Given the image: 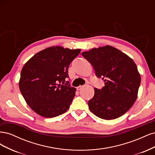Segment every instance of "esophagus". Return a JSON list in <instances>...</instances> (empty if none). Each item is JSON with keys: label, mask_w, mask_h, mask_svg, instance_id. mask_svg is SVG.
I'll use <instances>...</instances> for the list:
<instances>
[{"label": "esophagus", "mask_w": 155, "mask_h": 155, "mask_svg": "<svg viewBox=\"0 0 155 155\" xmlns=\"http://www.w3.org/2000/svg\"><path fill=\"white\" fill-rule=\"evenodd\" d=\"M82 87H83V86H79V87H77V90H78V91L81 90Z\"/></svg>", "instance_id": "34e87169"}]
</instances>
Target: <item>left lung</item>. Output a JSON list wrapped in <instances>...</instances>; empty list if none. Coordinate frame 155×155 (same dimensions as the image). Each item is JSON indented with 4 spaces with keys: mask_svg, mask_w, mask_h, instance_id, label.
<instances>
[{
    "mask_svg": "<svg viewBox=\"0 0 155 155\" xmlns=\"http://www.w3.org/2000/svg\"><path fill=\"white\" fill-rule=\"evenodd\" d=\"M81 54L93 66L97 77H102L105 81L101 89L94 88V95L88 101L89 109L107 120L124 115L137 100L141 82L133 59L110 45Z\"/></svg>",
    "mask_w": 155,
    "mask_h": 155,
    "instance_id": "obj_1",
    "label": "left lung"
}]
</instances>
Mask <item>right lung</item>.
<instances>
[{
    "label": "right lung",
    "instance_id": "right-lung-1",
    "mask_svg": "<svg viewBox=\"0 0 155 155\" xmlns=\"http://www.w3.org/2000/svg\"><path fill=\"white\" fill-rule=\"evenodd\" d=\"M80 51L50 46L35 54L23 66L18 86L26 104L37 114L54 118L69 109L76 88L68 81L61 83L69 78V65Z\"/></svg>",
    "mask_w": 155,
    "mask_h": 155
}]
</instances>
